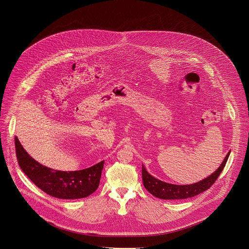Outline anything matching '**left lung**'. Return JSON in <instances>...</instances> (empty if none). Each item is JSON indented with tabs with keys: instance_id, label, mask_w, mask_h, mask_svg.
I'll return each mask as SVG.
<instances>
[{
	"instance_id": "1",
	"label": "left lung",
	"mask_w": 249,
	"mask_h": 249,
	"mask_svg": "<svg viewBox=\"0 0 249 249\" xmlns=\"http://www.w3.org/2000/svg\"><path fill=\"white\" fill-rule=\"evenodd\" d=\"M230 151L227 153L224 158L222 164L212 174L210 177L191 185H174L163 182L156 178L151 177L143 168H142V183L144 188L154 196L162 199H185L189 197H193L197 196L206 190L210 189V187L215 182V180L221 174L222 170L225 167V164L228 160Z\"/></svg>"
}]
</instances>
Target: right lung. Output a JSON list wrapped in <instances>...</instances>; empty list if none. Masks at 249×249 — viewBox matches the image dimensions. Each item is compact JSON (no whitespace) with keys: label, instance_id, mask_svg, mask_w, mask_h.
I'll list each match as a JSON object with an SVG mask.
<instances>
[{"label":"right lung","instance_id":"add662e5","mask_svg":"<svg viewBox=\"0 0 249 249\" xmlns=\"http://www.w3.org/2000/svg\"><path fill=\"white\" fill-rule=\"evenodd\" d=\"M18 164L25 175L49 196L61 199H77L90 196L99 187L105 161L75 172L54 171L39 164L15 137Z\"/></svg>","mask_w":249,"mask_h":249}]
</instances>
